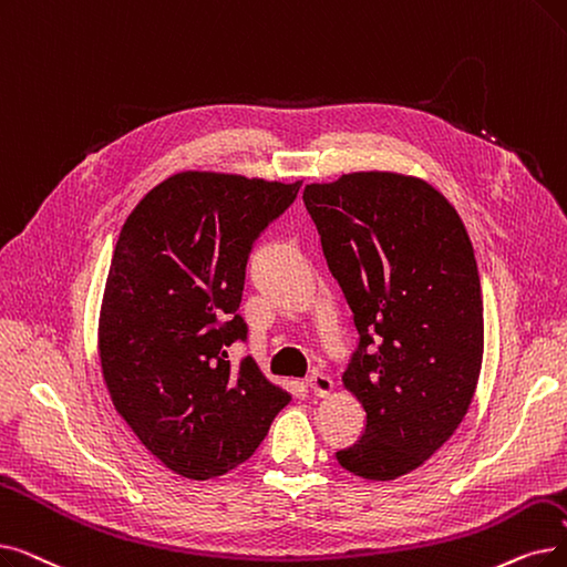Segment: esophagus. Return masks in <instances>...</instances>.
Returning a JSON list of instances; mask_svg holds the SVG:
<instances>
[{
    "mask_svg": "<svg viewBox=\"0 0 567 567\" xmlns=\"http://www.w3.org/2000/svg\"><path fill=\"white\" fill-rule=\"evenodd\" d=\"M306 384L315 393V396H329V393L333 391V380L329 375H324V373H319V371L308 375Z\"/></svg>",
    "mask_w": 567,
    "mask_h": 567,
    "instance_id": "1",
    "label": "esophagus"
}]
</instances>
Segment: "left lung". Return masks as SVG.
<instances>
[{
	"instance_id": "8db88e82",
	"label": "left lung",
	"mask_w": 567,
	"mask_h": 567,
	"mask_svg": "<svg viewBox=\"0 0 567 567\" xmlns=\"http://www.w3.org/2000/svg\"><path fill=\"white\" fill-rule=\"evenodd\" d=\"M303 204L359 331L342 384L365 429L336 458L363 480H396L445 445L475 396L484 308L473 243L433 185L391 171L306 185Z\"/></svg>"
}]
</instances>
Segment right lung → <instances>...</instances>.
Masks as SVG:
<instances>
[{
	"mask_svg": "<svg viewBox=\"0 0 567 567\" xmlns=\"http://www.w3.org/2000/svg\"><path fill=\"white\" fill-rule=\"evenodd\" d=\"M299 187L183 171L122 225L100 315L102 373L122 420L183 477L248 461L291 401L250 357L231 365L227 348L248 336L238 306L252 245Z\"/></svg>",
	"mask_w": 567,
	"mask_h": 567,
	"instance_id": "1",
	"label": "right lung"
}]
</instances>
